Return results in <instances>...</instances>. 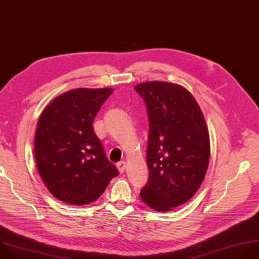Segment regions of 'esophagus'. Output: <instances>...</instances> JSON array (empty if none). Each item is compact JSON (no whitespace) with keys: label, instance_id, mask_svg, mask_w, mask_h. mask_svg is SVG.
<instances>
[{"label":"esophagus","instance_id":"34e87169","mask_svg":"<svg viewBox=\"0 0 259 259\" xmlns=\"http://www.w3.org/2000/svg\"><path fill=\"white\" fill-rule=\"evenodd\" d=\"M117 167H118V169H119V171L121 174H123L124 173V170H125V167H126V162L123 160V161H120V162H118L117 163Z\"/></svg>","mask_w":259,"mask_h":259}]
</instances>
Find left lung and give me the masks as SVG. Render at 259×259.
<instances>
[{
    "label": "left lung",
    "mask_w": 259,
    "mask_h": 259,
    "mask_svg": "<svg viewBox=\"0 0 259 259\" xmlns=\"http://www.w3.org/2000/svg\"><path fill=\"white\" fill-rule=\"evenodd\" d=\"M149 119V177L140 192L152 209L168 211L188 201L206 174L210 145L203 114L183 86L162 81L135 85Z\"/></svg>",
    "instance_id": "8db88e82"
}]
</instances>
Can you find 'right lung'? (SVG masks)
Wrapping results in <instances>:
<instances>
[{"mask_svg": "<svg viewBox=\"0 0 259 259\" xmlns=\"http://www.w3.org/2000/svg\"><path fill=\"white\" fill-rule=\"evenodd\" d=\"M113 89H76L50 103L35 131L38 173L59 200L84 205L97 200L118 176L95 133L94 119Z\"/></svg>", "mask_w": 259, "mask_h": 259, "instance_id": "obj_1", "label": "right lung"}]
</instances>
